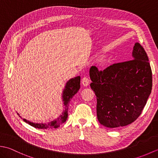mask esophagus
Instances as JSON below:
<instances>
[{
	"mask_svg": "<svg viewBox=\"0 0 158 158\" xmlns=\"http://www.w3.org/2000/svg\"><path fill=\"white\" fill-rule=\"evenodd\" d=\"M81 83L84 86H88L89 85V80L87 77H83V78H82Z\"/></svg>",
	"mask_w": 158,
	"mask_h": 158,
	"instance_id": "obj_1",
	"label": "esophagus"
}]
</instances>
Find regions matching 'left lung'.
Instances as JSON below:
<instances>
[{
    "label": "left lung",
    "mask_w": 158,
    "mask_h": 158,
    "mask_svg": "<svg viewBox=\"0 0 158 158\" xmlns=\"http://www.w3.org/2000/svg\"><path fill=\"white\" fill-rule=\"evenodd\" d=\"M133 60L103 70L89 69L90 87L96 96L97 118L106 127L129 125L138 118L152 89V71L147 53L136 43Z\"/></svg>",
    "instance_id": "8db88e82"
}]
</instances>
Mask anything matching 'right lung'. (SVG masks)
Here are the masks:
<instances>
[{
  "label": "right lung",
  "mask_w": 158,
  "mask_h": 158,
  "mask_svg": "<svg viewBox=\"0 0 158 158\" xmlns=\"http://www.w3.org/2000/svg\"><path fill=\"white\" fill-rule=\"evenodd\" d=\"M80 81H81V78L79 76H77L75 77L74 79H70L69 81L66 83V85L65 86V89L63 91V101L64 105L65 110L63 112L62 115H60L58 118L52 121L49 123H35L29 122L25 119H23L26 123H28L33 127H36V128L39 129H50V128H57L62 123L65 122L67 118H68V110H69V102L71 100L72 98L74 95L78 92L79 89H80ZM18 115L22 118L18 113Z\"/></svg>",
  "instance_id": "obj_1"
}]
</instances>
